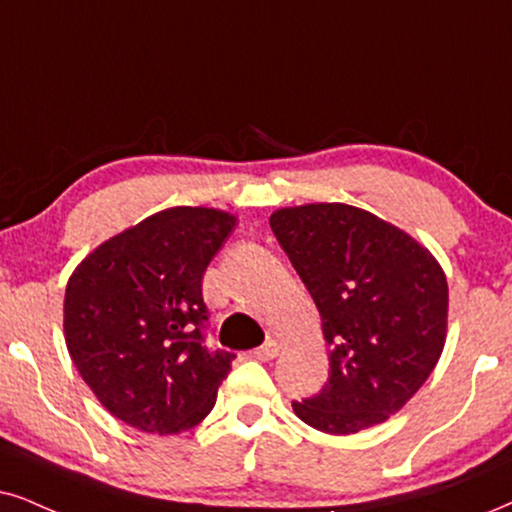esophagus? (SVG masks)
Masks as SVG:
<instances>
[{
  "label": "esophagus",
  "instance_id": "1",
  "mask_svg": "<svg viewBox=\"0 0 512 512\" xmlns=\"http://www.w3.org/2000/svg\"><path fill=\"white\" fill-rule=\"evenodd\" d=\"M278 352H281V342H278V340H267L262 347H257L255 352H252V357L260 359V361H269V359L278 357Z\"/></svg>",
  "mask_w": 512,
  "mask_h": 512
}]
</instances>
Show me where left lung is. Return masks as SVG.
<instances>
[{
  "instance_id": "1",
  "label": "left lung",
  "mask_w": 512,
  "mask_h": 512,
  "mask_svg": "<svg viewBox=\"0 0 512 512\" xmlns=\"http://www.w3.org/2000/svg\"><path fill=\"white\" fill-rule=\"evenodd\" d=\"M321 314L328 383L293 401L326 435L385 423L435 371L446 342L449 286L435 255L373 212L307 203L269 217Z\"/></svg>"
}]
</instances>
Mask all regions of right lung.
<instances>
[{
  "label": "right lung",
  "instance_id": "right-lung-1",
  "mask_svg": "<svg viewBox=\"0 0 512 512\" xmlns=\"http://www.w3.org/2000/svg\"><path fill=\"white\" fill-rule=\"evenodd\" d=\"M236 222L215 208L160 210L103 241L70 274V359L122 423L179 435L215 406L236 354L205 347L203 274Z\"/></svg>",
  "mask_w": 512,
  "mask_h": 512
}]
</instances>
